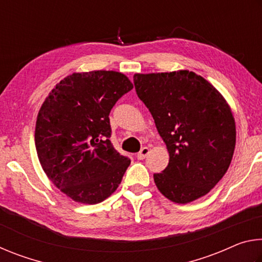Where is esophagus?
I'll use <instances>...</instances> for the list:
<instances>
[{"label":"esophagus","instance_id":"34e87169","mask_svg":"<svg viewBox=\"0 0 262 262\" xmlns=\"http://www.w3.org/2000/svg\"><path fill=\"white\" fill-rule=\"evenodd\" d=\"M149 152H150V149H149L148 147L142 148L141 151H140L139 154H137V158H139V159H144L145 157L148 156Z\"/></svg>","mask_w":262,"mask_h":262}]
</instances>
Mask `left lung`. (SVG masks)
<instances>
[{
    "mask_svg": "<svg viewBox=\"0 0 262 262\" xmlns=\"http://www.w3.org/2000/svg\"><path fill=\"white\" fill-rule=\"evenodd\" d=\"M134 85L170 155L165 170L154 174L159 192L176 203L209 193L236 145L234 118L223 96L189 70L135 74Z\"/></svg>",
    "mask_w": 262,
    "mask_h": 262,
    "instance_id": "1",
    "label": "left lung"
}]
</instances>
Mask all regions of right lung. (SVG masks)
Returning a JSON list of instances; mask_svg holds the SVG:
<instances>
[{"label":"right lung","instance_id":"right-lung-1","mask_svg":"<svg viewBox=\"0 0 262 262\" xmlns=\"http://www.w3.org/2000/svg\"><path fill=\"white\" fill-rule=\"evenodd\" d=\"M133 83L112 70L74 73L50 92L35 123L39 162L74 201L96 205L121 183L130 159L111 143L110 112Z\"/></svg>","mask_w":262,"mask_h":262}]
</instances>
